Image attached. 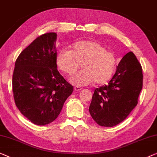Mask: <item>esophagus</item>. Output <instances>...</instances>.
<instances>
[{"instance_id":"esophagus-1","label":"esophagus","mask_w":157,"mask_h":157,"mask_svg":"<svg viewBox=\"0 0 157 157\" xmlns=\"http://www.w3.org/2000/svg\"><path fill=\"white\" fill-rule=\"evenodd\" d=\"M82 90V88L79 87H75V91H80Z\"/></svg>"}]
</instances>
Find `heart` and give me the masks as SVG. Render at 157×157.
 <instances>
[{"label": "heart", "mask_w": 157, "mask_h": 157, "mask_svg": "<svg viewBox=\"0 0 157 157\" xmlns=\"http://www.w3.org/2000/svg\"><path fill=\"white\" fill-rule=\"evenodd\" d=\"M80 64L83 70L71 79L72 83L83 86L94 82L97 85H103L112 78L117 59L113 52L92 40L76 42L71 49L62 50L56 56L57 67L68 76L73 75Z\"/></svg>", "instance_id": "b5f03b06"}]
</instances>
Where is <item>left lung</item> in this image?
Here are the masks:
<instances>
[{
  "label": "left lung",
  "instance_id": "left-lung-1",
  "mask_svg": "<svg viewBox=\"0 0 157 157\" xmlns=\"http://www.w3.org/2000/svg\"><path fill=\"white\" fill-rule=\"evenodd\" d=\"M142 86L141 64L133 52H128L108 85L94 90L89 107L92 119L102 127L122 122L137 105Z\"/></svg>",
  "mask_w": 157,
  "mask_h": 157
}]
</instances>
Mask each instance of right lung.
Instances as JSON below:
<instances>
[{"mask_svg": "<svg viewBox=\"0 0 157 157\" xmlns=\"http://www.w3.org/2000/svg\"><path fill=\"white\" fill-rule=\"evenodd\" d=\"M57 34L37 37L19 55L13 74L15 105L21 114L36 125L53 122L73 86L59 74L56 65Z\"/></svg>", "mask_w": 157, "mask_h": 157, "instance_id": "add662e5", "label": "right lung"}]
</instances>
